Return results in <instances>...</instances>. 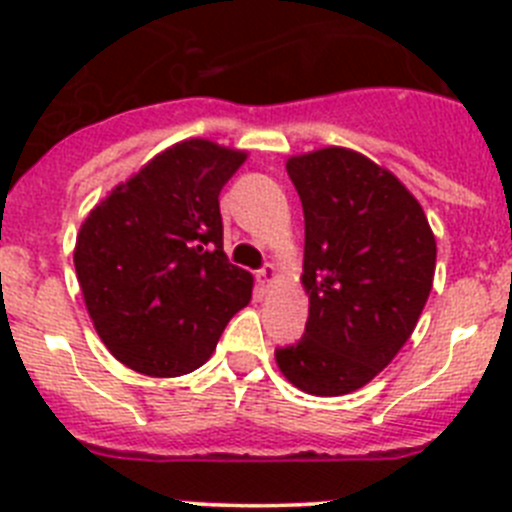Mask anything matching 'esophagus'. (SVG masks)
<instances>
[{
    "label": "esophagus",
    "instance_id": "obj_1",
    "mask_svg": "<svg viewBox=\"0 0 512 512\" xmlns=\"http://www.w3.org/2000/svg\"><path fill=\"white\" fill-rule=\"evenodd\" d=\"M275 280H278V270H275V265H265L262 270H257V283L260 285H273Z\"/></svg>",
    "mask_w": 512,
    "mask_h": 512
}]
</instances>
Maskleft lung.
I'll list each match as a JSON object with an SVG mask.
<instances>
[{
    "mask_svg": "<svg viewBox=\"0 0 512 512\" xmlns=\"http://www.w3.org/2000/svg\"><path fill=\"white\" fill-rule=\"evenodd\" d=\"M306 222L301 342L275 349L303 393L347 395L393 362L431 293L436 239L411 191L365 155L324 147L285 163Z\"/></svg>",
    "mask_w": 512,
    "mask_h": 512,
    "instance_id": "1",
    "label": "left lung"
}]
</instances>
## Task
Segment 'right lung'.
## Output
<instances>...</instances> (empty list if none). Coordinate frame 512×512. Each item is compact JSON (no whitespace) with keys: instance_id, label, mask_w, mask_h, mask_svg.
Wrapping results in <instances>:
<instances>
[{"instance_id":"1","label":"right lung","mask_w":512,"mask_h":512,"mask_svg":"<svg viewBox=\"0 0 512 512\" xmlns=\"http://www.w3.org/2000/svg\"><path fill=\"white\" fill-rule=\"evenodd\" d=\"M242 150L183 140L155 155L96 204L73 265L109 352L137 372L176 377L201 367L239 308L252 275L224 255L219 193Z\"/></svg>"}]
</instances>
